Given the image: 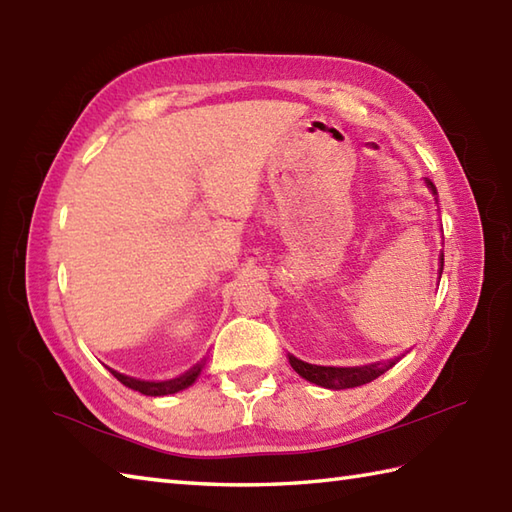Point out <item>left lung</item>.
Masks as SVG:
<instances>
[{"label": "left lung", "mask_w": 512, "mask_h": 512, "mask_svg": "<svg viewBox=\"0 0 512 512\" xmlns=\"http://www.w3.org/2000/svg\"><path fill=\"white\" fill-rule=\"evenodd\" d=\"M425 181L431 188V192L438 195L436 186L431 184V179H425ZM442 265H445V256H440V274H442ZM289 363L291 368L306 381L322 385V388H328V390H346V388H359V385H366L377 377H381V374L388 372L396 361L370 363V366H361V368H331V366H313V363H304L300 359H295L293 355H289Z\"/></svg>", "instance_id": "1"}]
</instances>
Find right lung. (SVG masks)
<instances>
[{
    "mask_svg": "<svg viewBox=\"0 0 512 512\" xmlns=\"http://www.w3.org/2000/svg\"><path fill=\"white\" fill-rule=\"evenodd\" d=\"M201 366H195L190 372H186L184 377L173 379V381H162V383H151V381H138V379H131V377H124V374L111 370L113 377H116L122 385H127V388L146 394V396H166V394H175L179 390L188 388V385L195 383V379L199 377Z\"/></svg>",
    "mask_w": 512,
    "mask_h": 512,
    "instance_id": "right-lung-1",
    "label": "right lung"
}]
</instances>
